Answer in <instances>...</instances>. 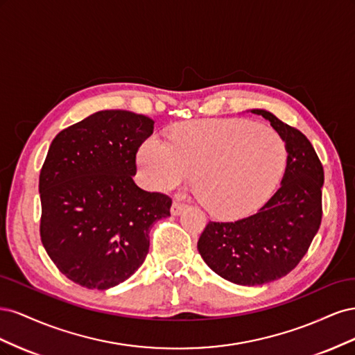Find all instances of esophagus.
<instances>
[{
	"mask_svg": "<svg viewBox=\"0 0 355 355\" xmlns=\"http://www.w3.org/2000/svg\"><path fill=\"white\" fill-rule=\"evenodd\" d=\"M185 209H187V204L178 198L173 201V204H171V214H173V216H178V214H180Z\"/></svg>",
	"mask_w": 355,
	"mask_h": 355,
	"instance_id": "1",
	"label": "esophagus"
}]
</instances>
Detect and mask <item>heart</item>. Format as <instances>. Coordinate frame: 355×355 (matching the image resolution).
Here are the masks:
<instances>
[{
	"mask_svg": "<svg viewBox=\"0 0 355 355\" xmlns=\"http://www.w3.org/2000/svg\"><path fill=\"white\" fill-rule=\"evenodd\" d=\"M286 166V145L270 127L244 120L179 124L170 144L148 137L137 153L145 184L170 191L189 180L206 209L219 218H241L270 198Z\"/></svg>",
	"mask_w": 355,
	"mask_h": 355,
	"instance_id": "heart-1",
	"label": "heart"
}]
</instances>
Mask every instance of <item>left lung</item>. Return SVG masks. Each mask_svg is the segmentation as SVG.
I'll use <instances>...</instances> for the list:
<instances>
[{
    "mask_svg": "<svg viewBox=\"0 0 355 355\" xmlns=\"http://www.w3.org/2000/svg\"><path fill=\"white\" fill-rule=\"evenodd\" d=\"M271 123L286 142L287 164L282 187L263 207L234 222H209L198 252L211 270L240 286L278 280L308 252L321 223L324 171L304 133L265 110H252Z\"/></svg>",
    "mask_w": 355,
    "mask_h": 355,
    "instance_id": "1",
    "label": "left lung"
}]
</instances>
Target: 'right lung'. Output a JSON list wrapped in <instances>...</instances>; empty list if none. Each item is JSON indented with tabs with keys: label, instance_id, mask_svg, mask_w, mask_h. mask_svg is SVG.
<instances>
[{
	"label": "right lung",
	"instance_id": "1",
	"mask_svg": "<svg viewBox=\"0 0 355 355\" xmlns=\"http://www.w3.org/2000/svg\"><path fill=\"white\" fill-rule=\"evenodd\" d=\"M153 132L149 116L110 110L53 139L40 173V234L73 283L106 290L125 282L145 261L154 222L170 216V197L133 180L137 149Z\"/></svg>",
	"mask_w": 355,
	"mask_h": 355
}]
</instances>
